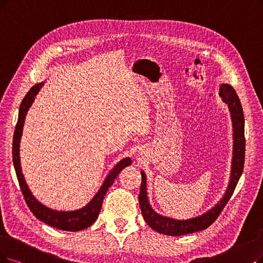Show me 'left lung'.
Masks as SVG:
<instances>
[{
	"label": "left lung",
	"mask_w": 263,
	"mask_h": 263,
	"mask_svg": "<svg viewBox=\"0 0 263 263\" xmlns=\"http://www.w3.org/2000/svg\"><path fill=\"white\" fill-rule=\"evenodd\" d=\"M220 96L228 104L231 112V119L233 124V159H232V171H231L230 182L227 191L221 198V201L213 207L211 211L192 219L187 220H176L161 216L155 213L150 206L148 195H146V178L145 174L141 172V186L139 192V204L141 208L142 216L145 222L155 230L156 232L171 235L179 236L184 234H190L207 229L213 224L218 216L221 214L222 209L232 196L236 184L243 173L244 161H245V130H244V113L241 108L240 101L234 88L229 84H222L220 86Z\"/></svg>",
	"instance_id": "left-lung-1"
}]
</instances>
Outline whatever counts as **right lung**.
<instances>
[{
	"label": "right lung",
	"instance_id": "right-lung-1",
	"mask_svg": "<svg viewBox=\"0 0 263 263\" xmlns=\"http://www.w3.org/2000/svg\"><path fill=\"white\" fill-rule=\"evenodd\" d=\"M44 83H39L31 88L27 95L25 96L22 104H20L19 108V114H18V121L14 133V139H13V162L15 166V171L17 175V179L19 182L20 190L23 192V195L25 197V201L30 208V211L32 214L41 221L44 223L54 227L59 230L64 231H72V232H76V231H81L90 227L93 222L96 221V219L99 216V212L101 209L103 197L106 195L108 189L112 185L114 182V179L117 176L121 173L123 168L127 167L132 164V160L129 157H126V159L121 160L117 165L113 167V170L109 173L107 176L106 180L103 181L99 191L96 193V195L92 197L91 201L81 209L78 211H72V212H58L54 211V209H50L43 204H41L37 199L31 193L30 189L25 180V177L22 172V165H20V156H19V142L22 139L23 135V127L27 112L29 108L32 106V103L35 99V96L40 91L41 87L43 86Z\"/></svg>",
	"mask_w": 263,
	"mask_h": 263
}]
</instances>
